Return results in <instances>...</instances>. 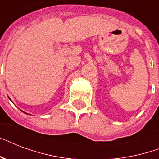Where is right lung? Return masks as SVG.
<instances>
[{
	"instance_id": "add662e5",
	"label": "right lung",
	"mask_w": 159,
	"mask_h": 159,
	"mask_svg": "<svg viewBox=\"0 0 159 159\" xmlns=\"http://www.w3.org/2000/svg\"><path fill=\"white\" fill-rule=\"evenodd\" d=\"M9 99H10V98H9ZM10 100H11V99H10ZM23 112H24V111H23ZM26 114V113H25Z\"/></svg>"
}]
</instances>
